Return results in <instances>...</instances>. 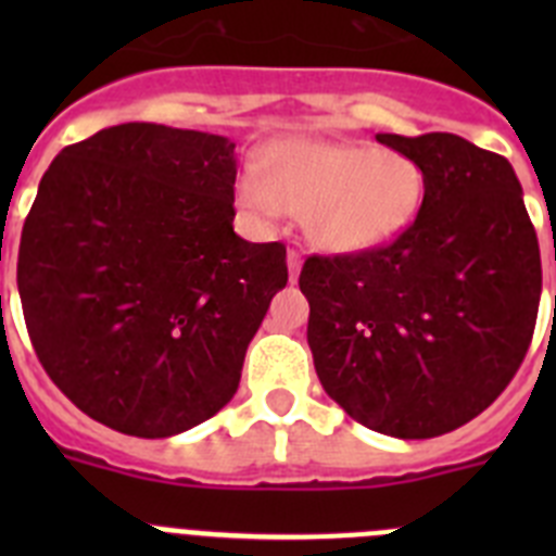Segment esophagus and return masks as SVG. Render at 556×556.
Returning <instances> with one entry per match:
<instances>
[{"instance_id":"obj_1","label":"esophagus","mask_w":556,"mask_h":556,"mask_svg":"<svg viewBox=\"0 0 556 556\" xmlns=\"http://www.w3.org/2000/svg\"><path fill=\"white\" fill-rule=\"evenodd\" d=\"M301 253L298 250H289L287 253V267H289V281H298V275H301Z\"/></svg>"}]
</instances>
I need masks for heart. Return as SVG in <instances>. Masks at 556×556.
Instances as JSON below:
<instances>
[{"label": "heart", "instance_id": "b5f03b06", "mask_svg": "<svg viewBox=\"0 0 556 556\" xmlns=\"http://www.w3.org/2000/svg\"><path fill=\"white\" fill-rule=\"evenodd\" d=\"M424 191V169L406 152L287 139L258 155L236 198L258 219L275 208L301 217L308 239L328 253H365L409 228Z\"/></svg>", "mask_w": 556, "mask_h": 556}]
</instances>
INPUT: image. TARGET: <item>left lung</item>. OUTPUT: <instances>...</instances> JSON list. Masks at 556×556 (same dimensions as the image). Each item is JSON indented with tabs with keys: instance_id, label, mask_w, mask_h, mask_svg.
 I'll return each instance as SVG.
<instances>
[{
	"instance_id": "obj_1",
	"label": "left lung",
	"mask_w": 556,
	"mask_h": 556,
	"mask_svg": "<svg viewBox=\"0 0 556 556\" xmlns=\"http://www.w3.org/2000/svg\"><path fill=\"white\" fill-rule=\"evenodd\" d=\"M381 144L424 169L409 228L365 253L308 255V348L356 424L401 440L459 429L507 390L538 323L540 248L515 169L454 132Z\"/></svg>"
}]
</instances>
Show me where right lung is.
Masks as SVG:
<instances>
[{
    "label": "right lung",
    "mask_w": 556,
    "mask_h": 556,
    "mask_svg": "<svg viewBox=\"0 0 556 556\" xmlns=\"http://www.w3.org/2000/svg\"><path fill=\"white\" fill-rule=\"evenodd\" d=\"M236 144L127 122L63 147L18 244V294L58 390L122 434L217 415L287 287V248L233 233Z\"/></svg>",
    "instance_id": "1"
}]
</instances>
